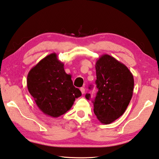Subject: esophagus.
<instances>
[{
    "label": "esophagus",
    "instance_id": "esophagus-1",
    "mask_svg": "<svg viewBox=\"0 0 159 159\" xmlns=\"http://www.w3.org/2000/svg\"><path fill=\"white\" fill-rule=\"evenodd\" d=\"M80 92H81V93H82L83 94H84V93H85V88H80Z\"/></svg>",
    "mask_w": 159,
    "mask_h": 159
}]
</instances>
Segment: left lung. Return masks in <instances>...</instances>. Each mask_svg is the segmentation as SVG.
I'll list each match as a JSON object with an SVG mask.
<instances>
[{"mask_svg":"<svg viewBox=\"0 0 159 159\" xmlns=\"http://www.w3.org/2000/svg\"><path fill=\"white\" fill-rule=\"evenodd\" d=\"M95 67L98 90L92 101L94 111L98 120L107 125L126 110L132 97L134 77L125 65L108 54L99 57ZM85 98L89 100L90 94H86Z\"/></svg>","mask_w":159,"mask_h":159,"instance_id":"left-lung-1","label":"left lung"}]
</instances>
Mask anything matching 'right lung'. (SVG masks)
<instances>
[{"instance_id": "right-lung-1", "label": "right lung", "mask_w": 159, "mask_h": 159, "mask_svg": "<svg viewBox=\"0 0 159 159\" xmlns=\"http://www.w3.org/2000/svg\"><path fill=\"white\" fill-rule=\"evenodd\" d=\"M28 91L45 114L57 118L72 107L81 92L73 85L70 74L65 73L64 63L52 53L43 58L29 71Z\"/></svg>"}]
</instances>
